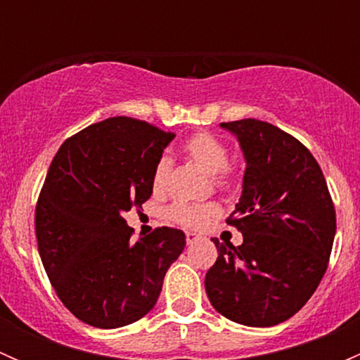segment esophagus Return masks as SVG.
<instances>
[{
    "mask_svg": "<svg viewBox=\"0 0 360 360\" xmlns=\"http://www.w3.org/2000/svg\"><path fill=\"white\" fill-rule=\"evenodd\" d=\"M202 235H197V233H186V244L188 245H193L195 242L202 240Z\"/></svg>",
    "mask_w": 360,
    "mask_h": 360,
    "instance_id": "1",
    "label": "esophagus"
}]
</instances>
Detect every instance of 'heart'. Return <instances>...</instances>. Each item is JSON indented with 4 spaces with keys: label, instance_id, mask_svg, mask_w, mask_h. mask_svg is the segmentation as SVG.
<instances>
[{
    "label": "heart",
    "instance_id": "heart-1",
    "mask_svg": "<svg viewBox=\"0 0 360 360\" xmlns=\"http://www.w3.org/2000/svg\"><path fill=\"white\" fill-rule=\"evenodd\" d=\"M186 157L193 163L207 172L209 176H214V181L219 186L230 181L231 169L228 167V148L223 141L210 132H197L184 143L183 146ZM170 170H172V162L170 158L162 157L157 162L153 170V188L155 191H162L167 186ZM169 216L174 221L188 228H203L212 217L217 216V207L212 203L207 205H190V203H177L170 207Z\"/></svg>",
    "mask_w": 360,
    "mask_h": 360
}]
</instances>
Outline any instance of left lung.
<instances>
[{
    "instance_id": "8db88e82",
    "label": "left lung",
    "mask_w": 360,
    "mask_h": 360,
    "mask_svg": "<svg viewBox=\"0 0 360 360\" xmlns=\"http://www.w3.org/2000/svg\"><path fill=\"white\" fill-rule=\"evenodd\" d=\"M219 127L245 160L242 195L228 219L244 242L235 248L214 238L217 259L205 291L223 317L270 328L300 311L324 277L335 207L317 160L292 136L252 118Z\"/></svg>"
}]
</instances>
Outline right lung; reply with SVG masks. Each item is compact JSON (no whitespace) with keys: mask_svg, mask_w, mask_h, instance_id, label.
I'll list each match as a JSON object with an SVG mask.
<instances>
[{"mask_svg":"<svg viewBox=\"0 0 360 360\" xmlns=\"http://www.w3.org/2000/svg\"><path fill=\"white\" fill-rule=\"evenodd\" d=\"M174 139L146 122L115 116L69 137L52 160L36 205V238L64 307L85 324L116 329L157 304L181 256V230L157 228L139 242L123 219L153 193V170Z\"/></svg>","mask_w":360,"mask_h":360,"instance_id":"right-lung-1","label":"right lung"}]
</instances>
